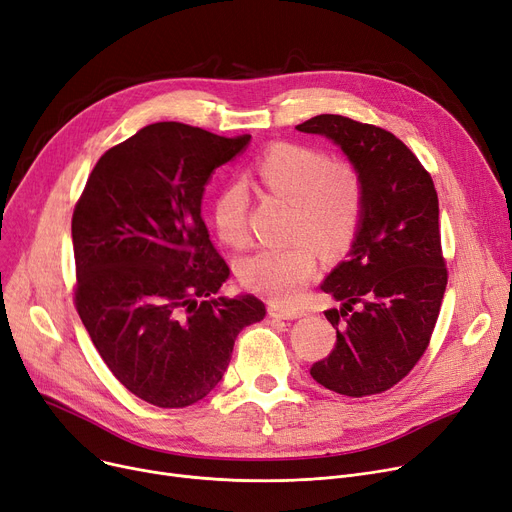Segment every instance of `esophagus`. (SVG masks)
Here are the masks:
<instances>
[{
	"mask_svg": "<svg viewBox=\"0 0 512 512\" xmlns=\"http://www.w3.org/2000/svg\"><path fill=\"white\" fill-rule=\"evenodd\" d=\"M268 314L270 318H282V320H295V318H301L305 316V311L299 309V307H288V305H278V303H272L268 307Z\"/></svg>",
	"mask_w": 512,
	"mask_h": 512,
	"instance_id": "34e87169",
	"label": "esophagus"
}]
</instances>
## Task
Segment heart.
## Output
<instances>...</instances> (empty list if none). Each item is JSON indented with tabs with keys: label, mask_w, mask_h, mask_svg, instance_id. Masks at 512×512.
<instances>
[{
	"label": "heart",
	"mask_w": 512,
	"mask_h": 512,
	"mask_svg": "<svg viewBox=\"0 0 512 512\" xmlns=\"http://www.w3.org/2000/svg\"><path fill=\"white\" fill-rule=\"evenodd\" d=\"M259 184L293 201L291 244L261 249L240 261V280L255 293L276 301H293L318 268V247L337 253L358 232L364 211V184L347 163L330 161L326 152L295 142H276L255 161ZM213 224L228 247L251 242L249 192L230 184L213 203Z\"/></svg>",
	"instance_id": "b5f03b06"
}]
</instances>
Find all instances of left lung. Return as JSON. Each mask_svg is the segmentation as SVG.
Wrapping results in <instances>:
<instances>
[{"instance_id":"obj_1","label":"left lung","mask_w":512,"mask_h":512,"mask_svg":"<svg viewBox=\"0 0 512 512\" xmlns=\"http://www.w3.org/2000/svg\"><path fill=\"white\" fill-rule=\"evenodd\" d=\"M347 154L364 184L360 232L322 291L337 343L309 374L322 387L366 397L406 379L431 343L448 284L431 173L391 131L341 115L297 125Z\"/></svg>"}]
</instances>
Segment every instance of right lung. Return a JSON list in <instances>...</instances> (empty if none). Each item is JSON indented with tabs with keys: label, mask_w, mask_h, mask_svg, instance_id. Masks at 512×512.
I'll list each match as a JSON object with an SVG mask.
<instances>
[{
	"label": "right lung",
	"mask_w": 512,
	"mask_h": 512,
	"mask_svg": "<svg viewBox=\"0 0 512 512\" xmlns=\"http://www.w3.org/2000/svg\"><path fill=\"white\" fill-rule=\"evenodd\" d=\"M249 140L148 125L102 154L75 205L79 318L115 379L157 408L201 402L265 316L253 295L215 297L230 268L201 215L209 175Z\"/></svg>",
	"instance_id": "right-lung-1"
}]
</instances>
